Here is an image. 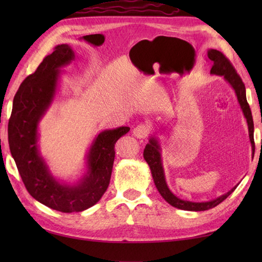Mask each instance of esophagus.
Returning a JSON list of instances; mask_svg holds the SVG:
<instances>
[{"instance_id":"obj_1","label":"esophagus","mask_w":262,"mask_h":262,"mask_svg":"<svg viewBox=\"0 0 262 262\" xmlns=\"http://www.w3.org/2000/svg\"><path fill=\"white\" fill-rule=\"evenodd\" d=\"M133 134H134L135 137L140 138V140H144V138H146L149 134V128L145 124H141V125H138L134 128V130H133Z\"/></svg>"}]
</instances>
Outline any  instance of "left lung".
<instances>
[{
  "instance_id": "obj_1",
  "label": "left lung",
  "mask_w": 262,
  "mask_h": 262,
  "mask_svg": "<svg viewBox=\"0 0 262 262\" xmlns=\"http://www.w3.org/2000/svg\"><path fill=\"white\" fill-rule=\"evenodd\" d=\"M207 57L211 62L210 74L224 76V79L230 83L231 86L233 88V90H234L236 94L237 101L240 103L244 118L247 119V122H248L249 138H250V143H251L252 157H253L254 155V140H253L254 127H253L251 109H250L249 103L247 101L246 86H244V83L242 82L240 75L236 73L235 69L233 68V65L231 64L230 60L224 56L223 53H221L220 51H216V49H208ZM143 155L149 166V169H151L154 183L155 186H157L159 192L161 193V196L165 199V202H168L171 206H173L176 208H179L182 210H190V211H202V210L214 208L215 206L221 204L223 200H225L227 197H229L237 187V185L234 186L226 193L222 194V196L217 197L215 199L208 200V202L197 203V202H190V200L181 199L179 197H177L176 194L170 190L168 185H166L162 158H161V146H160L159 138L157 136L153 135L149 137L148 143L146 144L145 148H144Z\"/></svg>"
}]
</instances>
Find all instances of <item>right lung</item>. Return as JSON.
Returning <instances> with one entry per match:
<instances>
[{
    "mask_svg": "<svg viewBox=\"0 0 262 262\" xmlns=\"http://www.w3.org/2000/svg\"><path fill=\"white\" fill-rule=\"evenodd\" d=\"M74 58V51L66 43L43 58L15 93L8 126L10 151L28 192L62 213L85 210L99 202L110 182L115 144L130 129L122 126L98 134L86 153V172L79 181L62 182L52 174L39 151L38 125L56 96L60 69Z\"/></svg>",
    "mask_w": 262,
    "mask_h": 262,
    "instance_id": "obj_1",
    "label": "right lung"
}]
</instances>
